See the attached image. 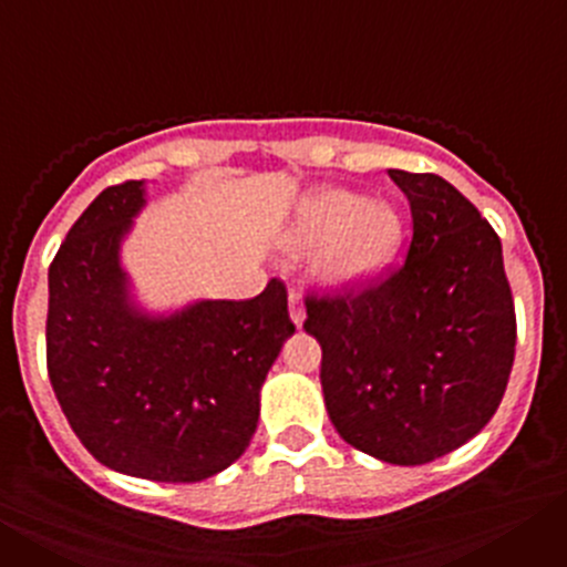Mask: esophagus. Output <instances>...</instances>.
Here are the masks:
<instances>
[{"label": "esophagus", "mask_w": 567, "mask_h": 567, "mask_svg": "<svg viewBox=\"0 0 567 567\" xmlns=\"http://www.w3.org/2000/svg\"><path fill=\"white\" fill-rule=\"evenodd\" d=\"M289 318H292L295 327H303V318H307V312H303V303H300L298 292H289Z\"/></svg>", "instance_id": "obj_1"}]
</instances>
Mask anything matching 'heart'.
Here are the masks:
<instances>
[{
  "mask_svg": "<svg viewBox=\"0 0 567 567\" xmlns=\"http://www.w3.org/2000/svg\"><path fill=\"white\" fill-rule=\"evenodd\" d=\"M405 240V221L389 202L320 187L303 195L280 244L289 252L315 249L309 275L327 292L358 289L392 267Z\"/></svg>",
  "mask_w": 567,
  "mask_h": 567,
  "instance_id": "1",
  "label": "heart"
}]
</instances>
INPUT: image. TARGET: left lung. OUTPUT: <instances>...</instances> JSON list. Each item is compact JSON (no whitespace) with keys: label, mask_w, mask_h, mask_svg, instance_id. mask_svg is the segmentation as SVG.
<instances>
[{"label":"left lung","mask_w":567,"mask_h":567,"mask_svg":"<svg viewBox=\"0 0 567 567\" xmlns=\"http://www.w3.org/2000/svg\"><path fill=\"white\" fill-rule=\"evenodd\" d=\"M414 235L403 267L363 289L309 295L329 420L358 452L423 465L468 443L508 385L517 315L503 244L434 173L389 169Z\"/></svg>","instance_id":"8db88e82"}]
</instances>
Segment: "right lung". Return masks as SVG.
<instances>
[{
  "label": "right lung",
  "instance_id": "right-lung-1",
  "mask_svg": "<svg viewBox=\"0 0 567 567\" xmlns=\"http://www.w3.org/2000/svg\"><path fill=\"white\" fill-rule=\"evenodd\" d=\"M144 204V182L107 187L50 264V385L102 465L202 483L247 452L260 385L295 323L278 278L249 300H195L173 315L135 307L118 252Z\"/></svg>",
  "mask_w": 567,
  "mask_h": 567
}]
</instances>
